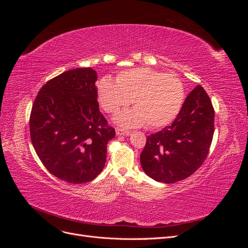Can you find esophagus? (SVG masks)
Listing matches in <instances>:
<instances>
[{"label":"esophagus","instance_id":"esophagus-1","mask_svg":"<svg viewBox=\"0 0 248 248\" xmlns=\"http://www.w3.org/2000/svg\"><path fill=\"white\" fill-rule=\"evenodd\" d=\"M116 133L118 134V136H124V134H126V136H128V134L130 133L129 130H126L124 128H120V127H117L116 128Z\"/></svg>","mask_w":248,"mask_h":248}]
</instances>
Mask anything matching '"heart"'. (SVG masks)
<instances>
[{"label":"heart","mask_w":248,"mask_h":248,"mask_svg":"<svg viewBox=\"0 0 248 248\" xmlns=\"http://www.w3.org/2000/svg\"><path fill=\"white\" fill-rule=\"evenodd\" d=\"M96 97L109 115H116L131 99L134 108L120 114L117 121L129 127L147 123L157 128L178 116L185 99V87L176 74L137 67L119 72L116 82L102 78L96 85Z\"/></svg>","instance_id":"obj_1"}]
</instances>
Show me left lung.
Here are the masks:
<instances>
[{
    "label": "left lung",
    "mask_w": 248,
    "mask_h": 248,
    "mask_svg": "<svg viewBox=\"0 0 248 248\" xmlns=\"http://www.w3.org/2000/svg\"><path fill=\"white\" fill-rule=\"evenodd\" d=\"M214 108L202 86L186 97L170 125L147 137L140 163L146 174L163 183H175L199 170L211 147Z\"/></svg>",
    "instance_id": "obj_1"
}]
</instances>
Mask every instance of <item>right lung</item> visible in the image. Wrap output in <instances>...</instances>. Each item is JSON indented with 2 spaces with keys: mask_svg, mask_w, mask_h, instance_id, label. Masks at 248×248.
Wrapping results in <instances>:
<instances>
[{
  "mask_svg": "<svg viewBox=\"0 0 248 248\" xmlns=\"http://www.w3.org/2000/svg\"><path fill=\"white\" fill-rule=\"evenodd\" d=\"M96 80L92 68L65 71L49 79L33 103V147L46 170L65 182L82 184L98 176L116 136L99 110Z\"/></svg>",
  "mask_w": 248,
  "mask_h": 248,
  "instance_id": "add662e5",
  "label": "right lung"
}]
</instances>
